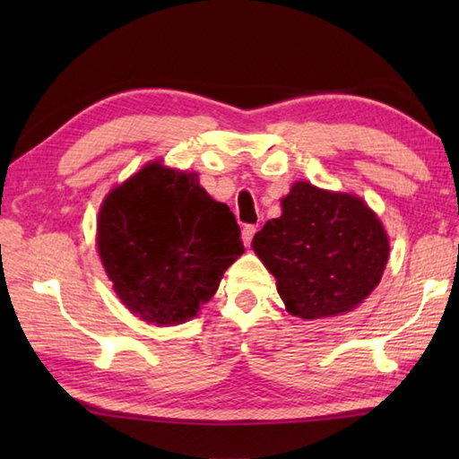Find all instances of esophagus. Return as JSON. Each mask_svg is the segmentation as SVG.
<instances>
[{"mask_svg": "<svg viewBox=\"0 0 459 459\" xmlns=\"http://www.w3.org/2000/svg\"><path fill=\"white\" fill-rule=\"evenodd\" d=\"M256 235V227L255 224H245V229H242V242H245V247H250L252 238Z\"/></svg>", "mask_w": 459, "mask_h": 459, "instance_id": "esophagus-1", "label": "esophagus"}]
</instances>
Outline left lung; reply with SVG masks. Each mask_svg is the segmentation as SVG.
<instances>
[{
    "label": "left lung",
    "mask_w": 459,
    "mask_h": 459,
    "mask_svg": "<svg viewBox=\"0 0 459 459\" xmlns=\"http://www.w3.org/2000/svg\"><path fill=\"white\" fill-rule=\"evenodd\" d=\"M291 316L321 319L347 314L373 291L388 260L383 222L363 199L291 185L281 214L252 240Z\"/></svg>",
    "instance_id": "1"
}]
</instances>
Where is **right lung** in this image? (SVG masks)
Returning a JSON list of instances; mask_svg holds the SVG:
<instances>
[{"mask_svg": "<svg viewBox=\"0 0 459 459\" xmlns=\"http://www.w3.org/2000/svg\"><path fill=\"white\" fill-rule=\"evenodd\" d=\"M96 245L122 304L155 325L197 316L245 252L235 214L211 199L199 175L158 161L108 193Z\"/></svg>", "mask_w": 459, "mask_h": 459, "instance_id": "right-lung-1", "label": "right lung"}]
</instances>
